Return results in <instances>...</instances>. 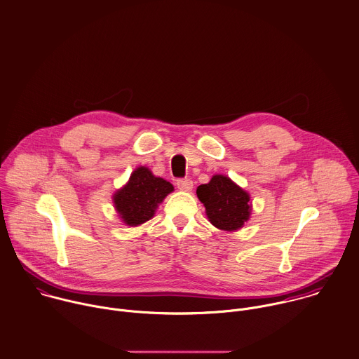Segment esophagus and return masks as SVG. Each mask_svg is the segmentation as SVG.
I'll return each mask as SVG.
<instances>
[{
	"label": "esophagus",
	"instance_id": "1",
	"mask_svg": "<svg viewBox=\"0 0 359 359\" xmlns=\"http://www.w3.org/2000/svg\"><path fill=\"white\" fill-rule=\"evenodd\" d=\"M177 187L182 191H191L193 182L190 179H180V180H177Z\"/></svg>",
	"mask_w": 359,
	"mask_h": 359
}]
</instances>
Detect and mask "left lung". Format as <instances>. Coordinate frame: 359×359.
<instances>
[{
    "mask_svg": "<svg viewBox=\"0 0 359 359\" xmlns=\"http://www.w3.org/2000/svg\"><path fill=\"white\" fill-rule=\"evenodd\" d=\"M197 197L208 221L221 231L235 232L250 218V194L225 175H214L207 184L198 186Z\"/></svg>",
    "mask_w": 359,
    "mask_h": 359,
    "instance_id": "obj_1",
    "label": "left lung"
}]
</instances>
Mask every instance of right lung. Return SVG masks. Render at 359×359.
Wrapping results in <instances>:
<instances>
[{
  "label": "right lung",
  "instance_id": "obj_1",
  "mask_svg": "<svg viewBox=\"0 0 359 359\" xmlns=\"http://www.w3.org/2000/svg\"><path fill=\"white\" fill-rule=\"evenodd\" d=\"M175 190L168 180L155 176L147 166H138L128 182L113 194V204L127 226L149 221L168 194Z\"/></svg>",
  "mask_w": 359,
  "mask_h": 359
}]
</instances>
